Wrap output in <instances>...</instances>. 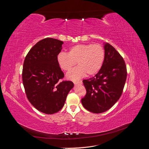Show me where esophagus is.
I'll return each mask as SVG.
<instances>
[{"mask_svg":"<svg viewBox=\"0 0 149 149\" xmlns=\"http://www.w3.org/2000/svg\"><path fill=\"white\" fill-rule=\"evenodd\" d=\"M74 84H82V81H73Z\"/></svg>","mask_w":149,"mask_h":149,"instance_id":"obj_1","label":"esophagus"}]
</instances>
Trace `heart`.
I'll return each mask as SVG.
<instances>
[{
	"label": "heart",
	"instance_id": "b5f03b06",
	"mask_svg": "<svg viewBox=\"0 0 149 149\" xmlns=\"http://www.w3.org/2000/svg\"><path fill=\"white\" fill-rule=\"evenodd\" d=\"M105 58L104 49L100 44H78L69 49L68 53L60 52L57 62L62 70L69 71L76 65L78 66L67 74V78L77 80L86 74L94 75L100 71Z\"/></svg>",
	"mask_w": 149,
	"mask_h": 149
}]
</instances>
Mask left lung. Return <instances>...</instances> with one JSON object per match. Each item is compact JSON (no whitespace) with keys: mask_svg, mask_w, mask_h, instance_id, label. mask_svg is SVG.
<instances>
[{"mask_svg":"<svg viewBox=\"0 0 149 149\" xmlns=\"http://www.w3.org/2000/svg\"><path fill=\"white\" fill-rule=\"evenodd\" d=\"M105 58L101 70L93 78L83 81L86 94L81 100L83 107L93 113L109 109L119 100L127 78L123 58L107 43H104Z\"/></svg>","mask_w":149,"mask_h":149,"instance_id":"left-lung-1","label":"left lung"}]
</instances>
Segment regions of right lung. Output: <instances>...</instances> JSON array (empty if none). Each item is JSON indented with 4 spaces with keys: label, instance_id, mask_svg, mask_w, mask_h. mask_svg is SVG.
I'll return each mask as SVG.
<instances>
[{
    "label": "right lung",
    "instance_id": "add662e5",
    "mask_svg": "<svg viewBox=\"0 0 149 149\" xmlns=\"http://www.w3.org/2000/svg\"><path fill=\"white\" fill-rule=\"evenodd\" d=\"M63 44L57 39H43L30 49L24 60L22 80L26 97L36 109L45 114L61 110L74 86L70 81L59 82L64 73L56 58Z\"/></svg>",
    "mask_w": 149,
    "mask_h": 149
}]
</instances>
